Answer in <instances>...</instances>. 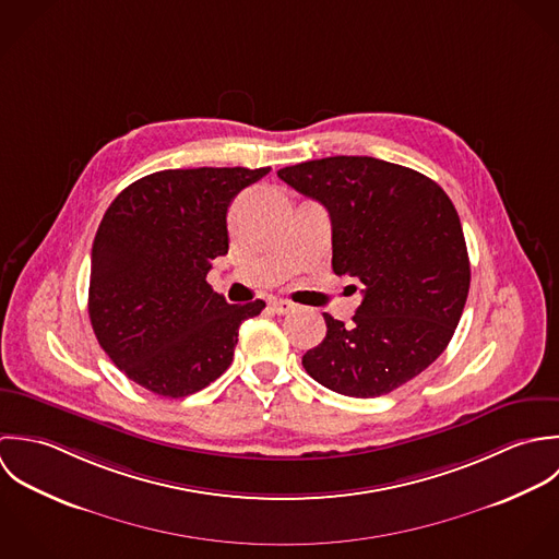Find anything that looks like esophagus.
I'll list each match as a JSON object with an SVG mask.
<instances>
[{
	"label": "esophagus",
	"instance_id": "esophagus-1",
	"mask_svg": "<svg viewBox=\"0 0 559 559\" xmlns=\"http://www.w3.org/2000/svg\"><path fill=\"white\" fill-rule=\"evenodd\" d=\"M270 309H272V313H276V316H287L289 311H294V305L287 302V300L274 298V300H270Z\"/></svg>",
	"mask_w": 559,
	"mask_h": 559
}]
</instances>
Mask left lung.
I'll return each mask as SVG.
<instances>
[{
    "mask_svg": "<svg viewBox=\"0 0 559 559\" xmlns=\"http://www.w3.org/2000/svg\"><path fill=\"white\" fill-rule=\"evenodd\" d=\"M278 177L329 210L333 270L362 285L349 329L324 313L329 331L302 356L307 373L349 397L391 393L443 354L468 296L453 203L426 175L376 157L311 159Z\"/></svg>",
    "mask_w": 559,
    "mask_h": 559,
    "instance_id": "obj_1",
    "label": "left lung"
}]
</instances>
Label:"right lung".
<instances>
[{
  "instance_id": "1",
  "label": "right lung",
  "mask_w": 559,
  "mask_h": 559,
  "mask_svg": "<svg viewBox=\"0 0 559 559\" xmlns=\"http://www.w3.org/2000/svg\"><path fill=\"white\" fill-rule=\"evenodd\" d=\"M267 173L159 170L108 207L93 243L88 313L99 345L135 384L186 397L228 369L239 324L265 302L228 305L207 272L228 252L230 201Z\"/></svg>"
}]
</instances>
